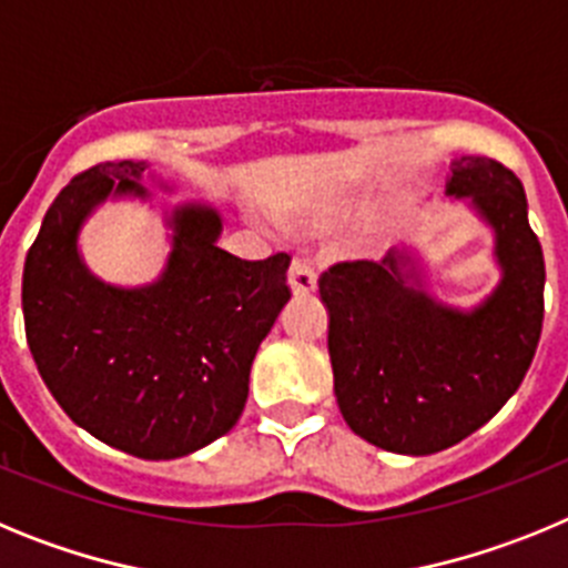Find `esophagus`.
<instances>
[{
    "label": "esophagus",
    "instance_id": "34e87169",
    "mask_svg": "<svg viewBox=\"0 0 568 568\" xmlns=\"http://www.w3.org/2000/svg\"><path fill=\"white\" fill-rule=\"evenodd\" d=\"M287 281H290V290H293L295 295H310L315 293V287H318V275H315V270L310 267L307 261H301V258H295L293 264H290Z\"/></svg>",
    "mask_w": 568,
    "mask_h": 568
}]
</instances>
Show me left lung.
<instances>
[{"label":"left lung","instance_id":"obj_1","mask_svg":"<svg viewBox=\"0 0 568 568\" xmlns=\"http://www.w3.org/2000/svg\"><path fill=\"white\" fill-rule=\"evenodd\" d=\"M446 195L464 199L495 235L500 281L475 310L433 298L418 261L395 250L341 261L318 278L338 409L386 453L433 455L480 429L518 393L544 327V250L518 175L460 155Z\"/></svg>","mask_w":568,"mask_h":568}]
</instances>
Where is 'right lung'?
<instances>
[{"label":"right lung","mask_w":568,"mask_h":568,"mask_svg":"<svg viewBox=\"0 0 568 568\" xmlns=\"http://www.w3.org/2000/svg\"><path fill=\"white\" fill-rule=\"evenodd\" d=\"M148 162L79 173L44 213L22 273L30 355L68 418L102 444L173 460L227 435L247 404L258 344L290 301V255H230L222 215L179 204L162 275L115 287L90 273L79 233L108 199H148Z\"/></svg>","instance_id":"obj_1"}]
</instances>
